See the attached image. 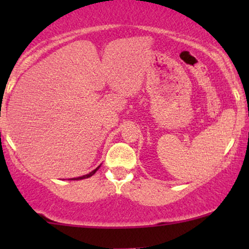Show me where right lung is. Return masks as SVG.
<instances>
[{
    "label": "right lung",
    "mask_w": 249,
    "mask_h": 249,
    "mask_svg": "<svg viewBox=\"0 0 249 249\" xmlns=\"http://www.w3.org/2000/svg\"><path fill=\"white\" fill-rule=\"evenodd\" d=\"M101 167V166H98L97 168H95V170L93 171H91L90 173H88V174H85V176H82V177H78V178H71V179H69V180H82V179H87V178H90V177H92L93 174H95L96 172H97V170H98V168Z\"/></svg>",
    "instance_id": "right-lung-1"
}]
</instances>
